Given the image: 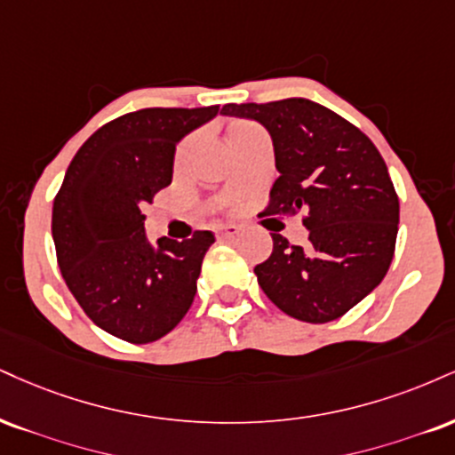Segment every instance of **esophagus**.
Here are the masks:
<instances>
[{
  "mask_svg": "<svg viewBox=\"0 0 455 455\" xmlns=\"http://www.w3.org/2000/svg\"><path fill=\"white\" fill-rule=\"evenodd\" d=\"M213 233H216L218 239H233L239 233V227H235V224H218Z\"/></svg>",
  "mask_w": 455,
  "mask_h": 455,
  "instance_id": "1",
  "label": "esophagus"
}]
</instances>
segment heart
<instances>
[{"mask_svg":"<svg viewBox=\"0 0 455 455\" xmlns=\"http://www.w3.org/2000/svg\"><path fill=\"white\" fill-rule=\"evenodd\" d=\"M256 129H259V127H256V124L248 123V120H235V123H231V127H228V133H227L228 144H233L235 140L243 138V135H248V133H251V131H256ZM190 141H193V140H186L184 144L178 148V161H182V158L188 155Z\"/></svg>","mask_w":455,"mask_h":455,"instance_id":"1","label":"heart"}]
</instances>
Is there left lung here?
I'll return each mask as SVG.
<instances>
[{
	"mask_svg": "<svg viewBox=\"0 0 455 455\" xmlns=\"http://www.w3.org/2000/svg\"><path fill=\"white\" fill-rule=\"evenodd\" d=\"M224 116L269 131L280 178L269 216L305 213L307 245L271 233L273 251L256 277L283 314L300 322L337 320L386 277L398 233V196L387 167L360 129L303 97L228 103Z\"/></svg>",
	"mask_w": 455,
	"mask_h": 455,
	"instance_id": "8db88e82",
	"label": "left lung"
}]
</instances>
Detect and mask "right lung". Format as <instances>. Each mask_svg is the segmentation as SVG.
Here are the masks:
<instances>
[{
    "instance_id": "add662e5",
    "label": "right lung",
    "mask_w": 455,
    "mask_h": 455,
    "mask_svg": "<svg viewBox=\"0 0 455 455\" xmlns=\"http://www.w3.org/2000/svg\"><path fill=\"white\" fill-rule=\"evenodd\" d=\"M210 108H146L103 124L76 152L52 205L59 269L84 314L109 335L150 343L193 305L205 251L196 231L150 243L141 207L172 184L175 146L218 116Z\"/></svg>"
}]
</instances>
